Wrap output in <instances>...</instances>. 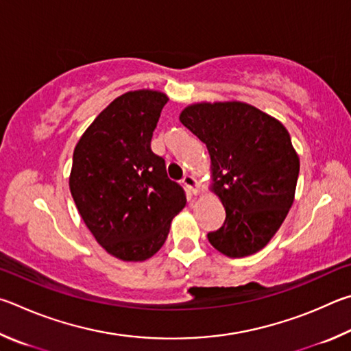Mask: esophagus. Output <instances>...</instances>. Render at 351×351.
I'll return each instance as SVG.
<instances>
[{"label":"esophagus","instance_id":"34e87169","mask_svg":"<svg viewBox=\"0 0 351 351\" xmlns=\"http://www.w3.org/2000/svg\"><path fill=\"white\" fill-rule=\"evenodd\" d=\"M182 183H183V185H185L186 191H188L189 194L197 195V194L200 193V185H199V182L195 180L193 176H185V177H183Z\"/></svg>","mask_w":351,"mask_h":351}]
</instances>
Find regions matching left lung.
Returning <instances> with one entry per match:
<instances>
[{
    "mask_svg": "<svg viewBox=\"0 0 351 351\" xmlns=\"http://www.w3.org/2000/svg\"><path fill=\"white\" fill-rule=\"evenodd\" d=\"M179 119L206 145L211 191L226 213L208 241L228 257L257 253L278 232L294 202L300 163L287 128L242 101L194 103Z\"/></svg>",
    "mask_w": 351,
    "mask_h": 351,
    "instance_id": "obj_1",
    "label": "left lung"
}]
</instances>
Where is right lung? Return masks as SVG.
Returning <instances> with one entry per match:
<instances>
[{
    "instance_id": "add662e5",
    "label": "right lung",
    "mask_w": 351,
    "mask_h": 351,
    "mask_svg": "<svg viewBox=\"0 0 351 351\" xmlns=\"http://www.w3.org/2000/svg\"><path fill=\"white\" fill-rule=\"evenodd\" d=\"M160 90L126 92L103 109L73 149L71 194L83 222L110 256L141 262L163 247L186 205L165 160L151 149L168 103Z\"/></svg>"
}]
</instances>
